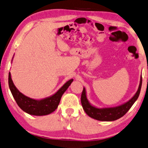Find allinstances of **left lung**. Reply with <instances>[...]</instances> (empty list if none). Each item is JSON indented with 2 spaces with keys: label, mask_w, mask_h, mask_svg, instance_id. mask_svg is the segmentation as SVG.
Instances as JSON below:
<instances>
[{
  "label": "left lung",
  "mask_w": 148,
  "mask_h": 148,
  "mask_svg": "<svg viewBox=\"0 0 148 148\" xmlns=\"http://www.w3.org/2000/svg\"><path fill=\"white\" fill-rule=\"evenodd\" d=\"M142 83V76L140 77V84L138 90L136 94L127 102L121 105L111 108H99L94 106L90 103L86 96L85 88H83V92L81 94V103L84 111L89 117L98 121H113L122 117L125 115L132 106L134 104L140 95Z\"/></svg>",
  "instance_id": "8db88e82"
}]
</instances>
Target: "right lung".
Returning a JSON list of instances; mask_svg holds the SVG:
<instances>
[{"instance_id":"add662e5","label":"right lung","mask_w":148,"mask_h":148,"mask_svg":"<svg viewBox=\"0 0 148 148\" xmlns=\"http://www.w3.org/2000/svg\"><path fill=\"white\" fill-rule=\"evenodd\" d=\"M13 60V58H12ZM73 81L71 79L67 81L55 94L47 98L35 100L24 95L20 92L12 81L10 72L8 75V85L12 94L15 99L17 104L23 111L29 115L36 116L47 115L52 113L56 110L59 105L63 94L67 90Z\"/></svg>"}]
</instances>
